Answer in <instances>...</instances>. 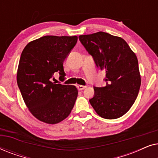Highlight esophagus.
Wrapping results in <instances>:
<instances>
[{"label":"esophagus","instance_id":"esophagus-1","mask_svg":"<svg viewBox=\"0 0 158 158\" xmlns=\"http://www.w3.org/2000/svg\"><path fill=\"white\" fill-rule=\"evenodd\" d=\"M86 87H87V86H86V85H77V89H78L79 90H82L85 89V88Z\"/></svg>","mask_w":158,"mask_h":158}]
</instances>
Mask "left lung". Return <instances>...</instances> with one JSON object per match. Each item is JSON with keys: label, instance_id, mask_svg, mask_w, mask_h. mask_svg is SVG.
I'll return each instance as SVG.
<instances>
[{"label": "left lung", "instance_id": "left-lung-1", "mask_svg": "<svg viewBox=\"0 0 158 158\" xmlns=\"http://www.w3.org/2000/svg\"><path fill=\"white\" fill-rule=\"evenodd\" d=\"M97 68L104 70V87H94L90 103L101 117L114 119L130 109L138 96L141 77L137 56L124 40L99 31L79 36Z\"/></svg>", "mask_w": 158, "mask_h": 158}]
</instances>
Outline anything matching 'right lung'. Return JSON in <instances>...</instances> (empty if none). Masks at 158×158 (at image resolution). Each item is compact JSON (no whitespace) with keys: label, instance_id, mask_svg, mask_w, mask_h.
<instances>
[{"label":"right lung","instance_id":"1","mask_svg":"<svg viewBox=\"0 0 158 158\" xmlns=\"http://www.w3.org/2000/svg\"><path fill=\"white\" fill-rule=\"evenodd\" d=\"M77 36H44L29 42L21 53L17 84L32 115L41 122L57 124L70 114L77 97L75 85L55 84V73L64 77L63 62Z\"/></svg>","mask_w":158,"mask_h":158}]
</instances>
